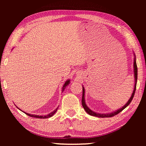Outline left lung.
I'll return each mask as SVG.
<instances>
[{
	"mask_svg": "<svg viewBox=\"0 0 146 146\" xmlns=\"http://www.w3.org/2000/svg\"><path fill=\"white\" fill-rule=\"evenodd\" d=\"M134 80H135V83H134V90L132 92V94L131 98H129V100L128 102H127L125 105H123L122 107H121L119 109H118L115 111H112V112H110V113H97L95 112V111L92 110L86 104L85 102V88L84 86H83V95H82V106L84 108L85 110L86 111V113H88L89 115H90L92 116H95V117H101V118H104V117H113L115 115H116L119 113H120V111H122L125 108H126L128 105L131 104V101L132 100L133 97H134V94H135V89H136V85H137V64H136V58H135V53L134 52Z\"/></svg>",
	"mask_w": 146,
	"mask_h": 146,
	"instance_id": "8db88e82",
	"label": "left lung"
}]
</instances>
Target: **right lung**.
Here are the masks:
<instances>
[{
	"label": "right lung",
	"instance_id": "1",
	"mask_svg": "<svg viewBox=\"0 0 146 146\" xmlns=\"http://www.w3.org/2000/svg\"><path fill=\"white\" fill-rule=\"evenodd\" d=\"M70 80H67L65 82L64 84L63 85V88H62V92H63L64 91V90L65 88H66V86L70 84ZM17 108H19H19L17 107ZM58 108V107L56 108V109H55L54 110L51 111V113H48V115H38L30 114V113H26V112H25V111H23V110H21V109H19V110H20L21 111H23V112H24V113H26V115H27L29 116V117H34V118H38V119H48V118H49V117H52L56 112Z\"/></svg>",
	"mask_w": 146,
	"mask_h": 146
}]
</instances>
